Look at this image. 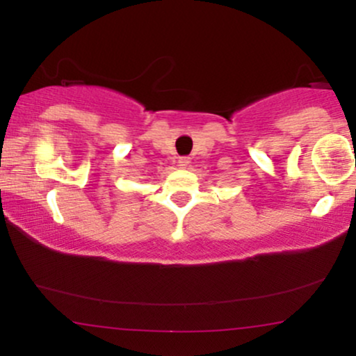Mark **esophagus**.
I'll list each match as a JSON object with an SVG mask.
<instances>
[{
  "mask_svg": "<svg viewBox=\"0 0 356 356\" xmlns=\"http://www.w3.org/2000/svg\"><path fill=\"white\" fill-rule=\"evenodd\" d=\"M189 164H191V159L189 157H181V159H179V167H181V169H186V167H189Z\"/></svg>",
  "mask_w": 356,
  "mask_h": 356,
  "instance_id": "obj_1",
  "label": "esophagus"
}]
</instances>
